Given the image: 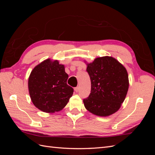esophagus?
I'll use <instances>...</instances> for the list:
<instances>
[{
    "label": "esophagus",
    "mask_w": 155,
    "mask_h": 155,
    "mask_svg": "<svg viewBox=\"0 0 155 155\" xmlns=\"http://www.w3.org/2000/svg\"><path fill=\"white\" fill-rule=\"evenodd\" d=\"M74 90H75V91H76V92H78V91H79V87H76L74 88Z\"/></svg>",
    "instance_id": "esophagus-1"
}]
</instances>
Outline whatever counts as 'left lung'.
I'll list each match as a JSON object with an SVG mask.
<instances>
[{"instance_id": "left-lung-1", "label": "left lung", "mask_w": 155, "mask_h": 155, "mask_svg": "<svg viewBox=\"0 0 155 155\" xmlns=\"http://www.w3.org/2000/svg\"><path fill=\"white\" fill-rule=\"evenodd\" d=\"M91 91L83 100L84 105L91 113L108 116L118 110L129 88L128 74L116 59L105 56L87 64Z\"/></svg>"}]
</instances>
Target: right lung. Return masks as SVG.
Here are the masks:
<instances>
[{
	"instance_id": "obj_1",
	"label": "right lung",
	"mask_w": 155,
	"mask_h": 155,
	"mask_svg": "<svg viewBox=\"0 0 155 155\" xmlns=\"http://www.w3.org/2000/svg\"><path fill=\"white\" fill-rule=\"evenodd\" d=\"M68 75L58 61L46 59L36 66L28 79V89L34 105L45 112L59 111L66 106L74 89L67 84Z\"/></svg>"
}]
</instances>
